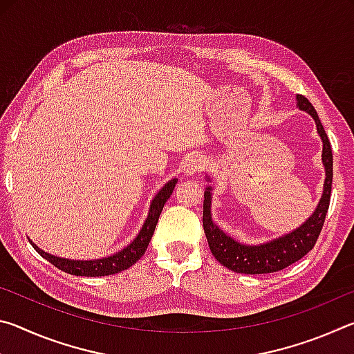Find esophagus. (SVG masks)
<instances>
[{
    "mask_svg": "<svg viewBox=\"0 0 354 354\" xmlns=\"http://www.w3.org/2000/svg\"><path fill=\"white\" fill-rule=\"evenodd\" d=\"M203 167H205V160H203L201 156H192L187 164H185V173H189L190 176H195L203 170Z\"/></svg>",
    "mask_w": 354,
    "mask_h": 354,
    "instance_id": "34e87169",
    "label": "esophagus"
}]
</instances>
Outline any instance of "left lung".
Instances as JSON below:
<instances>
[{"instance_id":"1","label":"left lung","mask_w":354,"mask_h":354,"mask_svg":"<svg viewBox=\"0 0 354 354\" xmlns=\"http://www.w3.org/2000/svg\"><path fill=\"white\" fill-rule=\"evenodd\" d=\"M297 106L299 109L308 112L314 118L317 124V133L322 137L323 151L322 162L325 167V184H323V194L315 207L314 214L304 221L301 226L293 230L289 234H284L278 239L261 245H245L226 236L220 227L212 221L211 215V190H205V203H203V227H205L206 239L212 254L221 266L230 268L236 273L245 274H262L279 272L283 268L292 266L293 262L301 259L314 248L317 239L325 223V217L329 207V198H331V184H333V149L329 143L325 128L320 122L314 106L309 103L308 98L303 95H297ZM209 179V178H207Z\"/></svg>"}]
</instances>
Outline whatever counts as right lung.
<instances>
[{
	"label": "right lung",
	"instance_id": "add662e5",
	"mask_svg": "<svg viewBox=\"0 0 354 354\" xmlns=\"http://www.w3.org/2000/svg\"><path fill=\"white\" fill-rule=\"evenodd\" d=\"M176 179H171V181L167 183L164 187L156 194L151 201V206H149L148 217L145 220V223H143L139 234H137V237L128 245V247H124L122 251H118V253L112 256L101 257V259L93 261H71L65 259V257L45 253V251L40 250L37 245H34L31 241L29 242H31L35 251H37L41 257L50 261L53 266H56L59 268V270L75 274V277H107V274H115L118 272H123L131 266H134V263L145 254L148 243L154 234L156 225H158L159 215L162 212L167 200H169L170 195L173 194Z\"/></svg>",
	"mask_w": 354,
	"mask_h": 354
}]
</instances>
